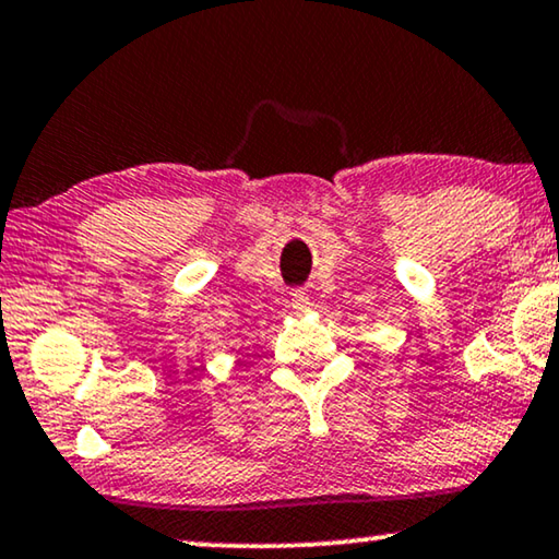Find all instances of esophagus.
<instances>
[{
    "mask_svg": "<svg viewBox=\"0 0 559 559\" xmlns=\"http://www.w3.org/2000/svg\"><path fill=\"white\" fill-rule=\"evenodd\" d=\"M289 305H293V310L295 312H299V314H302V312H307V310H310V295H307L305 293V289H295V293H293V299H289Z\"/></svg>",
    "mask_w": 559,
    "mask_h": 559,
    "instance_id": "esophagus-1",
    "label": "esophagus"
}]
</instances>
